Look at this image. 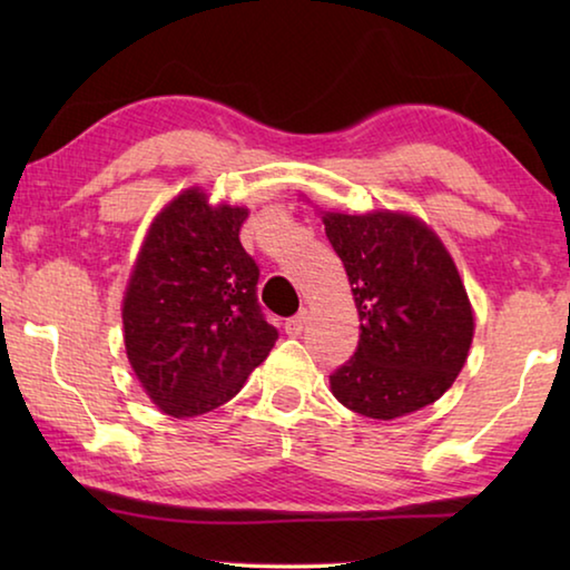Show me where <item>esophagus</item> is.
<instances>
[{
  "mask_svg": "<svg viewBox=\"0 0 570 570\" xmlns=\"http://www.w3.org/2000/svg\"><path fill=\"white\" fill-rule=\"evenodd\" d=\"M304 324H306V312H298L292 320H286V334L298 336L304 332Z\"/></svg>",
  "mask_w": 570,
  "mask_h": 570,
  "instance_id": "34e87169",
  "label": "esophagus"
}]
</instances>
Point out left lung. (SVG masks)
<instances>
[{
	"mask_svg": "<svg viewBox=\"0 0 570 570\" xmlns=\"http://www.w3.org/2000/svg\"><path fill=\"white\" fill-rule=\"evenodd\" d=\"M324 230L360 312V344L330 377L334 397L372 420L440 400L465 364L475 330L445 246L417 218L390 210L326 214Z\"/></svg>",
	"mask_w": 570,
	"mask_h": 570,
	"instance_id": "obj_1",
	"label": "left lung"
}]
</instances>
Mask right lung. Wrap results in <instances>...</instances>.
Segmentation results:
<instances>
[{
	"mask_svg": "<svg viewBox=\"0 0 570 570\" xmlns=\"http://www.w3.org/2000/svg\"><path fill=\"white\" fill-rule=\"evenodd\" d=\"M246 208L190 188L153 220L122 302L135 377L173 417L220 407L278 340L258 304V264L240 246Z\"/></svg>",
	"mask_w": 570,
	"mask_h": 570,
	"instance_id": "obj_1",
	"label": "right lung"
}]
</instances>
